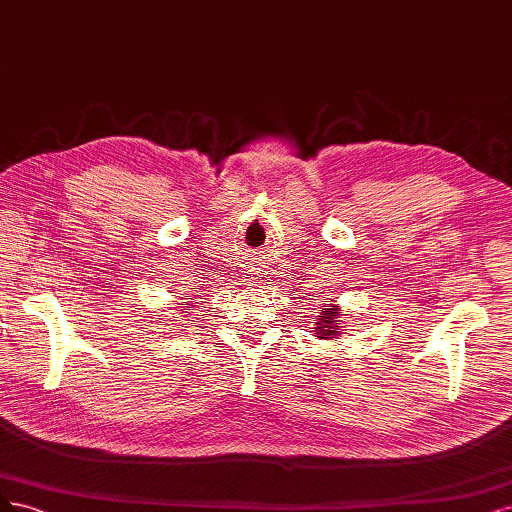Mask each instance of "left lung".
<instances>
[{"label":"left lung","instance_id":"1","mask_svg":"<svg viewBox=\"0 0 512 512\" xmlns=\"http://www.w3.org/2000/svg\"><path fill=\"white\" fill-rule=\"evenodd\" d=\"M338 310L340 308L336 304H329L327 308L321 310V319L317 321V327H312V329H315L317 338L329 340V338H338L344 332Z\"/></svg>","mask_w":512,"mask_h":512}]
</instances>
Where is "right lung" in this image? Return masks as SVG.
I'll return each instance as SVG.
<instances>
[{"label":"right lung","mask_w":512,"mask_h":512,"mask_svg":"<svg viewBox=\"0 0 512 512\" xmlns=\"http://www.w3.org/2000/svg\"><path fill=\"white\" fill-rule=\"evenodd\" d=\"M189 300H191V298H189ZM178 308H183V312H187V310H193V308H191V304H187V302H185L183 306H178Z\"/></svg>","instance_id":"right-lung-1"}]
</instances>
